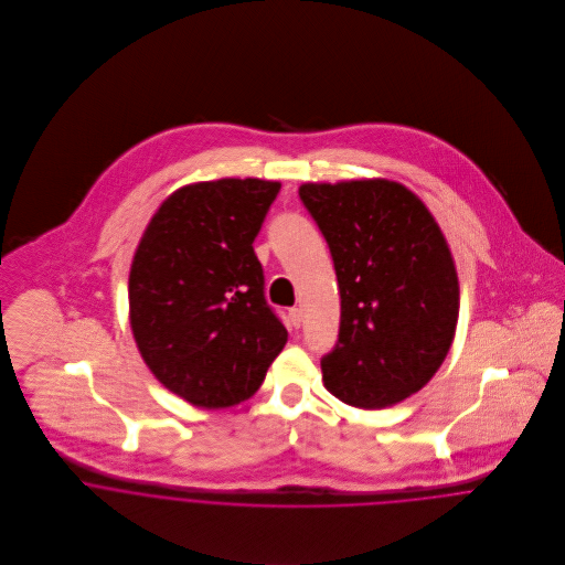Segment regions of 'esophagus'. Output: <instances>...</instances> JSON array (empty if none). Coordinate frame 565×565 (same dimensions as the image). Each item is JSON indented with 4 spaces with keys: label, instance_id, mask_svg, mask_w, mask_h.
I'll return each mask as SVG.
<instances>
[{
    "label": "esophagus",
    "instance_id": "esophagus-1",
    "mask_svg": "<svg viewBox=\"0 0 565 565\" xmlns=\"http://www.w3.org/2000/svg\"><path fill=\"white\" fill-rule=\"evenodd\" d=\"M289 322L294 328H300V323H302V311L300 309H291L289 311Z\"/></svg>",
    "mask_w": 565,
    "mask_h": 565
}]
</instances>
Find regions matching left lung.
<instances>
[{"label": "left lung", "mask_w": 565, "mask_h": 565, "mask_svg": "<svg viewBox=\"0 0 565 565\" xmlns=\"http://www.w3.org/2000/svg\"><path fill=\"white\" fill-rule=\"evenodd\" d=\"M341 296L323 385L341 403L383 408L419 392L444 363L459 318L457 269L422 200L392 180L302 184Z\"/></svg>", "instance_id": "obj_1"}]
</instances>
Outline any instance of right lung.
Segmentation results:
<instances>
[{
	"mask_svg": "<svg viewBox=\"0 0 565 565\" xmlns=\"http://www.w3.org/2000/svg\"><path fill=\"white\" fill-rule=\"evenodd\" d=\"M280 182L222 178L171 193L128 280L130 326L162 385L204 408L249 398L287 343L254 254Z\"/></svg>",
	"mask_w": 565,
	"mask_h": 565,
	"instance_id": "1",
	"label": "right lung"
}]
</instances>
